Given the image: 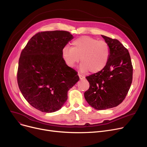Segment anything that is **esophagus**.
<instances>
[{
	"instance_id": "esophagus-1",
	"label": "esophagus",
	"mask_w": 147,
	"mask_h": 147,
	"mask_svg": "<svg viewBox=\"0 0 147 147\" xmlns=\"http://www.w3.org/2000/svg\"><path fill=\"white\" fill-rule=\"evenodd\" d=\"M78 76H79V78H80V80L84 79V76H83L82 74H81L80 73H78Z\"/></svg>"
}]
</instances>
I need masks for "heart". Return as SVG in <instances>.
Masks as SVG:
<instances>
[{
  "label": "heart",
  "mask_w": 147,
  "mask_h": 147,
  "mask_svg": "<svg viewBox=\"0 0 147 147\" xmlns=\"http://www.w3.org/2000/svg\"><path fill=\"white\" fill-rule=\"evenodd\" d=\"M110 55V47L106 42L86 36L76 38L72 42V47L65 46L62 50L63 58L69 67H73L80 58L82 70L92 73L102 70Z\"/></svg>",
  "instance_id": "heart-1"
}]
</instances>
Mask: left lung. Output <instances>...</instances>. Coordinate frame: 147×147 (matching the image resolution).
<instances>
[{
    "label": "left lung",
    "mask_w": 147,
    "mask_h": 147,
    "mask_svg": "<svg viewBox=\"0 0 147 147\" xmlns=\"http://www.w3.org/2000/svg\"><path fill=\"white\" fill-rule=\"evenodd\" d=\"M101 36L109 45L110 58L102 70L86 77L90 86L84 94L88 103L98 110L111 109L122 102L133 74L128 50L118 40Z\"/></svg>",
    "instance_id": "obj_1"
}]
</instances>
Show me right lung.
<instances>
[{"instance_id":"right-lung-1","label":"right lung","mask_w":147,"mask_h":147,"mask_svg":"<svg viewBox=\"0 0 147 147\" xmlns=\"http://www.w3.org/2000/svg\"><path fill=\"white\" fill-rule=\"evenodd\" d=\"M73 38L66 31L38 33L21 53L18 86L26 101L38 110L53 113L61 109L68 90L79 80L62 56L63 48Z\"/></svg>"}]
</instances>
